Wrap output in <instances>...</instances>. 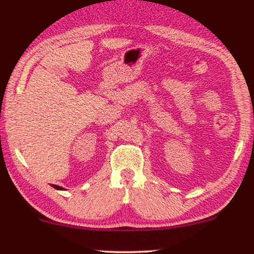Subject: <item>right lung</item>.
Returning a JSON list of instances; mask_svg holds the SVG:
<instances>
[{"label": "right lung", "mask_w": 254, "mask_h": 254, "mask_svg": "<svg viewBox=\"0 0 254 254\" xmlns=\"http://www.w3.org/2000/svg\"><path fill=\"white\" fill-rule=\"evenodd\" d=\"M52 187H54L55 190H64V187H60V186H58V185H52Z\"/></svg>", "instance_id": "add662e5"}]
</instances>
